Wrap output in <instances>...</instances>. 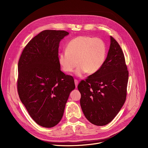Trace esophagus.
I'll list each match as a JSON object with an SVG mask.
<instances>
[{"instance_id":"1","label":"esophagus","mask_w":148,"mask_h":148,"mask_svg":"<svg viewBox=\"0 0 148 148\" xmlns=\"http://www.w3.org/2000/svg\"><path fill=\"white\" fill-rule=\"evenodd\" d=\"M74 82H75V87L77 88V86H78V81L76 79H74Z\"/></svg>"}]
</instances>
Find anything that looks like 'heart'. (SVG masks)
Masks as SVG:
<instances>
[{"label":"heart","instance_id":"obj_1","mask_svg":"<svg viewBox=\"0 0 148 148\" xmlns=\"http://www.w3.org/2000/svg\"><path fill=\"white\" fill-rule=\"evenodd\" d=\"M107 46L103 40L90 36H80L68 43L66 51L60 53L58 61L62 70L71 73L78 64L75 74L81 76L97 73L106 58Z\"/></svg>","mask_w":148,"mask_h":148}]
</instances>
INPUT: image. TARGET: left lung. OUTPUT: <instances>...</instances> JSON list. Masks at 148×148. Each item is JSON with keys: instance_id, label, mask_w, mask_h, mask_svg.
Here are the masks:
<instances>
[{"instance_id": "obj_1", "label": "left lung", "mask_w": 148, "mask_h": 148, "mask_svg": "<svg viewBox=\"0 0 148 148\" xmlns=\"http://www.w3.org/2000/svg\"><path fill=\"white\" fill-rule=\"evenodd\" d=\"M107 57L101 69L81 80L78 85L80 105L86 118L92 124L111 122L124 104L129 73L122 49L111 36Z\"/></svg>"}]
</instances>
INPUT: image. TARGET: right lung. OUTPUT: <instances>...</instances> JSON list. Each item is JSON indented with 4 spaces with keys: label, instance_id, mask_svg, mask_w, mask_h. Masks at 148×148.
I'll use <instances>...</instances> for the list:
<instances>
[{
    "label": "right lung",
    "instance_id": "1",
    "mask_svg": "<svg viewBox=\"0 0 148 148\" xmlns=\"http://www.w3.org/2000/svg\"><path fill=\"white\" fill-rule=\"evenodd\" d=\"M69 34L64 30L42 31L29 42L18 60L19 98L32 118L43 127L58 123L75 87L73 77L61 71L58 61L60 41Z\"/></svg>",
    "mask_w": 148,
    "mask_h": 148
}]
</instances>
